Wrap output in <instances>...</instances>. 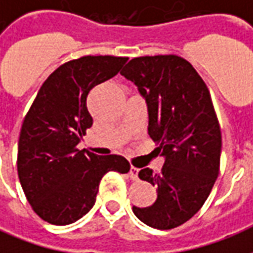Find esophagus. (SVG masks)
I'll list each match as a JSON object with an SVG mask.
<instances>
[{
    "label": "esophagus",
    "mask_w": 253,
    "mask_h": 253,
    "mask_svg": "<svg viewBox=\"0 0 253 253\" xmlns=\"http://www.w3.org/2000/svg\"><path fill=\"white\" fill-rule=\"evenodd\" d=\"M138 172H139V169L138 168H135V167H130V172H128V175H130V177H131L132 180H137L138 179Z\"/></svg>",
    "instance_id": "obj_1"
}]
</instances>
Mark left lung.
<instances>
[{
	"instance_id": "1",
	"label": "left lung",
	"mask_w": 253,
	"mask_h": 253,
	"mask_svg": "<svg viewBox=\"0 0 253 253\" xmlns=\"http://www.w3.org/2000/svg\"><path fill=\"white\" fill-rule=\"evenodd\" d=\"M138 88L149 114L148 132L165 159L159 173L139 170L157 187L152 206H132L148 226L168 230L194 217L210 195L219 172L221 128L206 84L177 55L134 58L121 72Z\"/></svg>"
}]
</instances>
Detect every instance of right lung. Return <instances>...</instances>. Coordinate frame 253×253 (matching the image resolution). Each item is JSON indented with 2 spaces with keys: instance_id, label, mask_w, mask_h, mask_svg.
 <instances>
[{
  "instance_id": "1",
  "label": "right lung",
  "mask_w": 253,
  "mask_h": 253,
  "mask_svg": "<svg viewBox=\"0 0 253 253\" xmlns=\"http://www.w3.org/2000/svg\"><path fill=\"white\" fill-rule=\"evenodd\" d=\"M127 58L81 57L52 72L25 115L19 138L17 172L34 211L52 225H69L93 207L101 177L127 173L125 157L78 150L92 126L90 89L116 76Z\"/></svg>"
}]
</instances>
